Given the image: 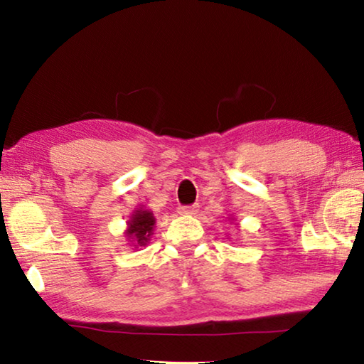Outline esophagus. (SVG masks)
<instances>
[{"label": "esophagus", "mask_w": 364, "mask_h": 364, "mask_svg": "<svg viewBox=\"0 0 364 364\" xmlns=\"http://www.w3.org/2000/svg\"><path fill=\"white\" fill-rule=\"evenodd\" d=\"M197 210H199V205L194 204V205H181L180 208H178V212H180L181 215H194L197 213Z\"/></svg>", "instance_id": "1"}]
</instances>
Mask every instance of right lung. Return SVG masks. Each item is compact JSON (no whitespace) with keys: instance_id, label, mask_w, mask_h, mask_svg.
<instances>
[{"instance_id":"1","label":"right lung","mask_w":364,"mask_h":364,"mask_svg":"<svg viewBox=\"0 0 364 364\" xmlns=\"http://www.w3.org/2000/svg\"><path fill=\"white\" fill-rule=\"evenodd\" d=\"M154 225H156V218L151 210H144L143 207L134 210L132 218L128 220V228L125 231L128 241L132 239V242H136L134 245H146L151 241Z\"/></svg>"}]
</instances>
